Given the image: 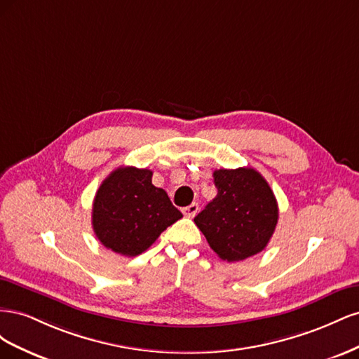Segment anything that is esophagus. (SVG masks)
Wrapping results in <instances>:
<instances>
[{
  "label": "esophagus",
  "instance_id": "esophagus-1",
  "mask_svg": "<svg viewBox=\"0 0 359 359\" xmlns=\"http://www.w3.org/2000/svg\"><path fill=\"white\" fill-rule=\"evenodd\" d=\"M198 210H199V205L193 202L191 205L186 206V208H182V214L186 215V217H189V219H193V217L198 214Z\"/></svg>",
  "mask_w": 359,
  "mask_h": 359
}]
</instances>
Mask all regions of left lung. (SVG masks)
Segmentation results:
<instances>
[{
    "label": "left lung",
    "instance_id": "1",
    "mask_svg": "<svg viewBox=\"0 0 359 359\" xmlns=\"http://www.w3.org/2000/svg\"><path fill=\"white\" fill-rule=\"evenodd\" d=\"M217 196L194 223L220 259L238 262L262 252L273 236L278 206L266 180L256 169L214 170Z\"/></svg>",
    "mask_w": 359,
    "mask_h": 359
}]
</instances>
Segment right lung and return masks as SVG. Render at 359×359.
<instances>
[{"instance_id":"obj_1","label":"right lung","mask_w":359,"mask_h":359,"mask_svg":"<svg viewBox=\"0 0 359 359\" xmlns=\"http://www.w3.org/2000/svg\"><path fill=\"white\" fill-rule=\"evenodd\" d=\"M151 180L153 170L121 166L102 182L93 203V229L106 248L137 256L182 217Z\"/></svg>"}]
</instances>
